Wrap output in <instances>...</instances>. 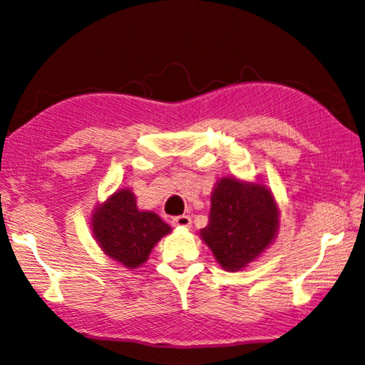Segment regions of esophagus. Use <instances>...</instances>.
Segmentation results:
<instances>
[{
	"label": "esophagus",
	"mask_w": 365,
	"mask_h": 365,
	"mask_svg": "<svg viewBox=\"0 0 365 365\" xmlns=\"http://www.w3.org/2000/svg\"><path fill=\"white\" fill-rule=\"evenodd\" d=\"M172 225L178 228H190L191 225L190 215H177V217L172 219Z\"/></svg>",
	"instance_id": "obj_1"
}]
</instances>
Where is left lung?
Masks as SVG:
<instances>
[{"label": "left lung", "mask_w": 365, "mask_h": 365, "mask_svg": "<svg viewBox=\"0 0 365 365\" xmlns=\"http://www.w3.org/2000/svg\"><path fill=\"white\" fill-rule=\"evenodd\" d=\"M279 228L280 209L267 185L230 175L215 182L209 222L200 237L222 269L238 272L264 255Z\"/></svg>", "instance_id": "8db88e82"}]
</instances>
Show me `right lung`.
<instances>
[{
	"label": "right lung",
	"instance_id": "add662e5",
	"mask_svg": "<svg viewBox=\"0 0 365 365\" xmlns=\"http://www.w3.org/2000/svg\"><path fill=\"white\" fill-rule=\"evenodd\" d=\"M90 228L104 255L127 269L141 267L159 240L172 232L156 212L140 211L130 188L117 190L98 202Z\"/></svg>",
	"mask_w": 365,
	"mask_h": 365
}]
</instances>
